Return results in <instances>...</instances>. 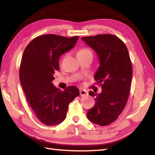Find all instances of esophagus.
<instances>
[{"mask_svg": "<svg viewBox=\"0 0 155 155\" xmlns=\"http://www.w3.org/2000/svg\"><path fill=\"white\" fill-rule=\"evenodd\" d=\"M87 91L85 90H80V96H85L87 95Z\"/></svg>", "mask_w": 155, "mask_h": 155, "instance_id": "1", "label": "esophagus"}]
</instances>
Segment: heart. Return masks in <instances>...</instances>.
Listing matches in <instances>:
<instances>
[{
  "mask_svg": "<svg viewBox=\"0 0 155 155\" xmlns=\"http://www.w3.org/2000/svg\"><path fill=\"white\" fill-rule=\"evenodd\" d=\"M90 52V51L89 49H87V48H82L78 52V53H81V52Z\"/></svg>",
  "mask_w": 155,
  "mask_h": 155,
  "instance_id": "heart-1",
  "label": "heart"
}]
</instances>
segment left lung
<instances>
[{
	"instance_id": "8db88e82",
	"label": "left lung",
	"mask_w": 155,
	"mask_h": 155,
	"mask_svg": "<svg viewBox=\"0 0 155 155\" xmlns=\"http://www.w3.org/2000/svg\"><path fill=\"white\" fill-rule=\"evenodd\" d=\"M81 40L96 52L99 68L94 79L102 91L89 94L95 97V104L87 111V118L100 126L116 120L127 104L130 90L133 68L124 43L111 34L83 37Z\"/></svg>"
}]
</instances>
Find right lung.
Here are the masks:
<instances>
[{
    "instance_id": "1",
    "label": "right lung",
    "mask_w": 155,
    "mask_h": 155,
    "mask_svg": "<svg viewBox=\"0 0 155 155\" xmlns=\"http://www.w3.org/2000/svg\"><path fill=\"white\" fill-rule=\"evenodd\" d=\"M78 36L71 38L44 35L28 44L20 66V81L34 114L46 126H55L66 117L69 104L79 95L75 86L64 91L54 87V72L59 70V59L74 48Z\"/></svg>"
}]
</instances>
